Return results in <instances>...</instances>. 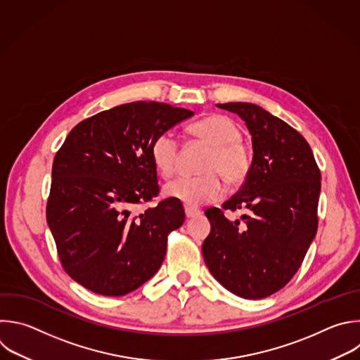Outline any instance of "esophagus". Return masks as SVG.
I'll use <instances>...</instances> for the list:
<instances>
[{
  "label": "esophagus",
  "mask_w": 360,
  "mask_h": 360,
  "mask_svg": "<svg viewBox=\"0 0 360 360\" xmlns=\"http://www.w3.org/2000/svg\"><path fill=\"white\" fill-rule=\"evenodd\" d=\"M185 214H186V217H188V219H192V217L199 216V214H200V212H199V210H196V209H192V207H185Z\"/></svg>",
  "instance_id": "1"
}]
</instances>
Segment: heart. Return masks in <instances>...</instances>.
<instances>
[{
    "label": "heart",
    "instance_id": "obj_1",
    "mask_svg": "<svg viewBox=\"0 0 360 360\" xmlns=\"http://www.w3.org/2000/svg\"><path fill=\"white\" fill-rule=\"evenodd\" d=\"M189 133L212 147L199 167L202 175L176 178L165 185L164 193L188 207H198L223 196L221 176L231 186L243 184L252 168V154L242 141L240 127L227 115L210 114L192 123ZM178 155L179 140L175 133L164 131L154 139L151 158L162 176L169 178L176 172Z\"/></svg>",
    "mask_w": 360,
    "mask_h": 360
}]
</instances>
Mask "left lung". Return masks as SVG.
I'll use <instances>...</instances> for the list:
<instances>
[{"label":"left lung","instance_id":"left-lung-1","mask_svg":"<svg viewBox=\"0 0 360 360\" xmlns=\"http://www.w3.org/2000/svg\"><path fill=\"white\" fill-rule=\"evenodd\" d=\"M246 123L253 144L250 172L224 210L248 209L242 220L217 207L205 212L210 233L202 255L230 292L262 300L298 271L318 229L321 171L307 140L281 118L252 103L216 104Z\"/></svg>","mask_w":360,"mask_h":360}]
</instances>
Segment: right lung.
Listing matches in <instances>:
<instances>
[{
  "instance_id": "right-lung-1",
  "label": "right lung",
  "mask_w": 360,
  "mask_h": 360,
  "mask_svg": "<svg viewBox=\"0 0 360 360\" xmlns=\"http://www.w3.org/2000/svg\"><path fill=\"white\" fill-rule=\"evenodd\" d=\"M193 115L158 101H133L80 122L56 153L46 220L65 271L105 297L126 295L161 267L182 203L158 195L154 139Z\"/></svg>"
}]
</instances>
